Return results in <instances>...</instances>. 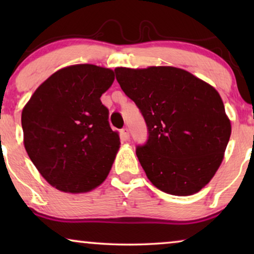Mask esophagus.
I'll list each match as a JSON object with an SVG mask.
<instances>
[{"mask_svg":"<svg viewBox=\"0 0 254 254\" xmlns=\"http://www.w3.org/2000/svg\"><path fill=\"white\" fill-rule=\"evenodd\" d=\"M120 134H121V138L125 141L129 140V130H128V128H123V129L120 130Z\"/></svg>","mask_w":254,"mask_h":254,"instance_id":"esophagus-1","label":"esophagus"}]
</instances>
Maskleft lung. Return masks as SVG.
<instances>
[{
    "label": "left lung",
    "mask_w": 254,
    "mask_h": 254,
    "mask_svg": "<svg viewBox=\"0 0 254 254\" xmlns=\"http://www.w3.org/2000/svg\"><path fill=\"white\" fill-rule=\"evenodd\" d=\"M114 71L147 124L148 142L136 148V156L148 179L172 195L202 190L220 168L231 135L220 93L171 65Z\"/></svg>",
    "instance_id": "8db88e82"
}]
</instances>
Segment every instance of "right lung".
Here are the masks:
<instances>
[{"mask_svg":"<svg viewBox=\"0 0 254 254\" xmlns=\"http://www.w3.org/2000/svg\"><path fill=\"white\" fill-rule=\"evenodd\" d=\"M114 81L112 69L68 65L38 86L22 111L24 147L51 186L86 193L102 185L120 148L109 110L100 102Z\"/></svg>","mask_w":254,"mask_h":254,"instance_id":"add662e5","label":"right lung"}]
</instances>
